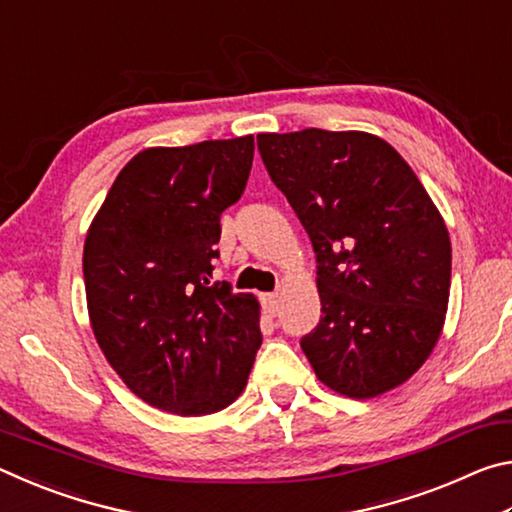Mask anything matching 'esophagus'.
<instances>
[{
  "instance_id": "obj_1",
  "label": "esophagus",
  "mask_w": 512,
  "mask_h": 512,
  "mask_svg": "<svg viewBox=\"0 0 512 512\" xmlns=\"http://www.w3.org/2000/svg\"><path fill=\"white\" fill-rule=\"evenodd\" d=\"M264 309L268 316H275L277 309H280V296L277 293H266L264 296Z\"/></svg>"
}]
</instances>
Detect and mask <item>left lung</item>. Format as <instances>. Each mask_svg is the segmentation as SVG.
Here are the masks:
<instances>
[{"instance_id":"obj_1","label":"left lung","mask_w":512,"mask_h":512,"mask_svg":"<svg viewBox=\"0 0 512 512\" xmlns=\"http://www.w3.org/2000/svg\"><path fill=\"white\" fill-rule=\"evenodd\" d=\"M257 149L314 244L323 316L300 345L316 377L354 400L393 391L443 334L452 244L438 207L377 135L262 133Z\"/></svg>"}]
</instances>
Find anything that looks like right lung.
<instances>
[{
  "instance_id": "add662e5",
  "label": "right lung",
  "mask_w": 512,
  "mask_h": 512,
  "mask_svg": "<svg viewBox=\"0 0 512 512\" xmlns=\"http://www.w3.org/2000/svg\"><path fill=\"white\" fill-rule=\"evenodd\" d=\"M253 151V135L144 149L90 223L83 277L94 339L155 409L210 415L248 384L259 302L210 277L221 212L244 194Z\"/></svg>"
}]
</instances>
